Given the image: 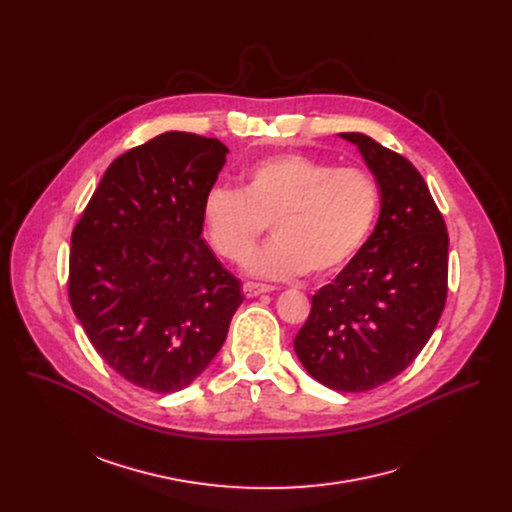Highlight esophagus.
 Listing matches in <instances>:
<instances>
[{
	"label": "esophagus",
	"instance_id": "obj_1",
	"mask_svg": "<svg viewBox=\"0 0 512 512\" xmlns=\"http://www.w3.org/2000/svg\"><path fill=\"white\" fill-rule=\"evenodd\" d=\"M271 289H273L271 285H263V283H253V281L243 283V294H245L247 298H257V296L269 294Z\"/></svg>",
	"mask_w": 512,
	"mask_h": 512
}]
</instances>
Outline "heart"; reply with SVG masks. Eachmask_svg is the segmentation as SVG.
<instances>
[{"instance_id":"1","label":"heart","mask_w":512,"mask_h":512,"mask_svg":"<svg viewBox=\"0 0 512 512\" xmlns=\"http://www.w3.org/2000/svg\"><path fill=\"white\" fill-rule=\"evenodd\" d=\"M379 200L369 172L277 154L251 164L239 190L212 188L202 206V229L216 255L243 265L271 223L275 239L251 259L253 275L291 279L312 269L326 277L369 239Z\"/></svg>"}]
</instances>
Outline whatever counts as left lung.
Listing matches in <instances>:
<instances>
[{"mask_svg": "<svg viewBox=\"0 0 512 512\" xmlns=\"http://www.w3.org/2000/svg\"><path fill=\"white\" fill-rule=\"evenodd\" d=\"M354 143L381 192L373 235L312 298L294 340L322 385L362 393L401 375L427 344L448 296V231L415 166L364 133Z\"/></svg>", "mask_w": 512, "mask_h": 512, "instance_id": "left-lung-1", "label": "left lung"}]
</instances>
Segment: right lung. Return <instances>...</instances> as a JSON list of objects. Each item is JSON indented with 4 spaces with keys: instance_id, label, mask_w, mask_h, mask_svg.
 Instances as JSON below:
<instances>
[{
    "instance_id": "1",
    "label": "right lung",
    "mask_w": 512,
    "mask_h": 512,
    "mask_svg": "<svg viewBox=\"0 0 512 512\" xmlns=\"http://www.w3.org/2000/svg\"><path fill=\"white\" fill-rule=\"evenodd\" d=\"M227 145L168 131L107 168L72 231L68 298L99 356L154 393L188 387L221 350L241 283L202 239Z\"/></svg>"
}]
</instances>
